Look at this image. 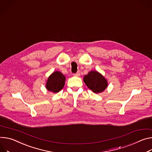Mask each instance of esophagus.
Segmentation results:
<instances>
[{
  "label": "esophagus",
  "instance_id": "34e87169",
  "mask_svg": "<svg viewBox=\"0 0 152 152\" xmlns=\"http://www.w3.org/2000/svg\"><path fill=\"white\" fill-rule=\"evenodd\" d=\"M73 75L75 76H80V72H77V73L73 74Z\"/></svg>",
  "mask_w": 152,
  "mask_h": 152
}]
</instances>
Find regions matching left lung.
<instances>
[{"mask_svg": "<svg viewBox=\"0 0 152 152\" xmlns=\"http://www.w3.org/2000/svg\"><path fill=\"white\" fill-rule=\"evenodd\" d=\"M86 86L94 93L104 91L108 86L107 79L98 72L91 71L84 77Z\"/></svg>", "mask_w": 152, "mask_h": 152, "instance_id": "left-lung-1", "label": "left lung"}]
</instances>
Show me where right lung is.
<instances>
[{
	"label": "right lung",
	"instance_id": "add662e5",
	"mask_svg": "<svg viewBox=\"0 0 152 152\" xmlns=\"http://www.w3.org/2000/svg\"><path fill=\"white\" fill-rule=\"evenodd\" d=\"M65 81V76L60 72H53L48 78L46 83V88L53 93H56L61 91L64 85Z\"/></svg>",
	"mask_w": 152,
	"mask_h": 152
}]
</instances>
